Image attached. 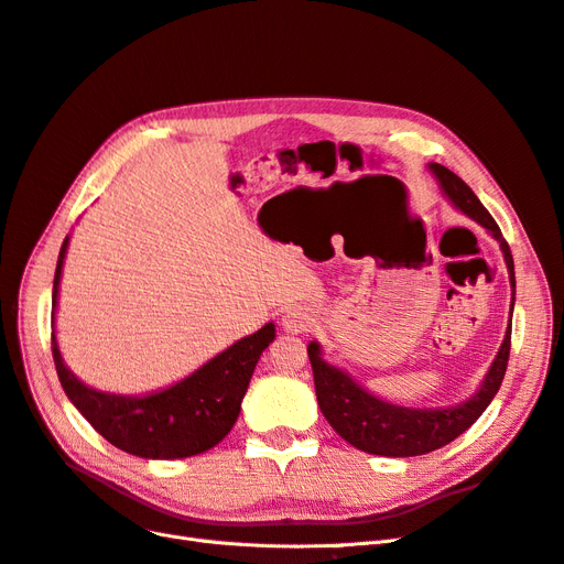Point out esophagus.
Wrapping results in <instances>:
<instances>
[{
	"label": "esophagus",
	"mask_w": 564,
	"mask_h": 564,
	"mask_svg": "<svg viewBox=\"0 0 564 564\" xmlns=\"http://www.w3.org/2000/svg\"><path fill=\"white\" fill-rule=\"evenodd\" d=\"M313 327V315L305 308H289L282 315V329L289 334H303Z\"/></svg>",
	"instance_id": "esophagus-1"
}]
</instances>
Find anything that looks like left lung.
<instances>
[{
	"label": "left lung",
	"instance_id": "left-lung-1",
	"mask_svg": "<svg viewBox=\"0 0 564 564\" xmlns=\"http://www.w3.org/2000/svg\"><path fill=\"white\" fill-rule=\"evenodd\" d=\"M429 169L440 183V191L445 195L458 212H464L475 224L489 230L494 240L499 242L503 259L508 265L510 286H513V301H510V313L516 305V265L513 253H510L508 242L497 226V220L482 207V202L470 187L460 181L447 166L431 162ZM510 355V322L503 336V344L494 357L489 371L485 373L482 386L477 388L473 398L454 406H440V409H414V406H400L390 404L377 395H371L357 383L350 373L329 365L322 357V348L317 340L308 344V357L313 365L315 377V392L317 404L322 409L324 419L329 421L332 429L350 442L352 447L362 449L367 454L379 456H421L435 452L440 447L449 445L460 433H466L470 425L482 416L489 402L497 395L503 373L508 367Z\"/></svg>",
	"mask_w": 564,
	"mask_h": 564
}]
</instances>
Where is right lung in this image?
I'll list each match as a JSON object with an SVG mask.
<instances>
[{
  "label": "right lung",
  "instance_id": "right-lung-1",
  "mask_svg": "<svg viewBox=\"0 0 564 564\" xmlns=\"http://www.w3.org/2000/svg\"><path fill=\"white\" fill-rule=\"evenodd\" d=\"M67 242L70 237H65L56 263L54 294H51L54 313ZM272 338H275V324L268 322L256 334L240 338L212 357L191 377L148 395H117L79 381L63 362L56 334H51V350L67 400L110 445L143 458H185L216 447L230 433L240 416L256 362Z\"/></svg>",
  "mask_w": 564,
  "mask_h": 564
}]
</instances>
